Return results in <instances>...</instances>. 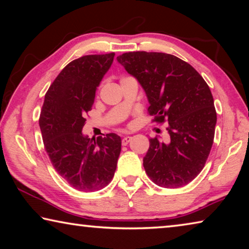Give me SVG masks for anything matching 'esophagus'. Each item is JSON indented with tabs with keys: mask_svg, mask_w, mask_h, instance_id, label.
Returning a JSON list of instances; mask_svg holds the SVG:
<instances>
[{
	"mask_svg": "<svg viewBox=\"0 0 249 249\" xmlns=\"http://www.w3.org/2000/svg\"><path fill=\"white\" fill-rule=\"evenodd\" d=\"M130 140H132V137H130V136H124L123 140H122V144L126 146L130 142Z\"/></svg>",
	"mask_w": 249,
	"mask_h": 249,
	"instance_id": "1",
	"label": "esophagus"
}]
</instances>
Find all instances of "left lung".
Wrapping results in <instances>:
<instances>
[{
	"label": "left lung",
	"instance_id": "8db88e82",
	"mask_svg": "<svg viewBox=\"0 0 249 249\" xmlns=\"http://www.w3.org/2000/svg\"><path fill=\"white\" fill-rule=\"evenodd\" d=\"M137 79L154 122H168L169 141L150 138L142 159L147 176L159 187L188 184L203 169L212 148L216 111L204 79L174 54L133 52L116 58Z\"/></svg>",
	"mask_w": 249,
	"mask_h": 249
}]
</instances>
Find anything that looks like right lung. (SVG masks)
I'll use <instances>...</instances> for the list:
<instances>
[{"label":"right lung","instance_id":"right-lung-1","mask_svg":"<svg viewBox=\"0 0 249 249\" xmlns=\"http://www.w3.org/2000/svg\"><path fill=\"white\" fill-rule=\"evenodd\" d=\"M115 53L88 54L67 65L45 95L39 126L45 149L58 175L83 192L111 182L122 140L114 133L90 140L82 134L95 91Z\"/></svg>","mask_w":249,"mask_h":249}]
</instances>
